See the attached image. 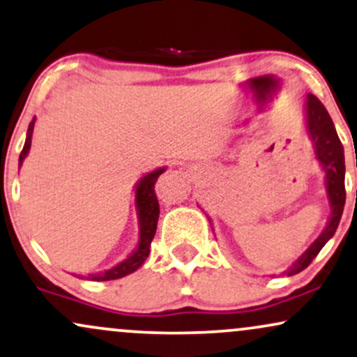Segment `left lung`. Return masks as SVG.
<instances>
[{"instance_id": "1", "label": "left lung", "mask_w": 357, "mask_h": 357, "mask_svg": "<svg viewBox=\"0 0 357 357\" xmlns=\"http://www.w3.org/2000/svg\"><path fill=\"white\" fill-rule=\"evenodd\" d=\"M305 128L307 135L312 142L314 157L324 172V183L326 194L329 199V219L328 224L319 237L312 242L307 249L304 250L297 261L292 264L289 269L284 272L286 275L299 274L314 261L317 254L321 252L326 242L336 232L339 220H341L342 211L346 204V188H344V149H342L341 140H339L336 128H334L333 120H331L328 110L316 96L309 93L305 98ZM211 222V219H208Z\"/></svg>"}]
</instances>
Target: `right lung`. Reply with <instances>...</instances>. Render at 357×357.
<instances>
[{
	"label": "right lung",
	"instance_id": "add662e5",
	"mask_svg": "<svg viewBox=\"0 0 357 357\" xmlns=\"http://www.w3.org/2000/svg\"><path fill=\"white\" fill-rule=\"evenodd\" d=\"M35 121L36 116L31 120V123H29L28 127L26 140H24V146L20 153V167L24 158H26L29 149H31V137L33 128H35ZM163 172H165V167L150 172V174L144 175V177L140 178V182L135 185V207L138 213V227H140L137 249L133 250L125 261L116 264L112 269L105 272H96V274H88L86 279L96 280V282H103V280H115L125 278V275L135 272L138 267L146 261V257H149L150 254V244H152L155 230H157L158 215H160V205H158L157 195H155V182H157V178L160 177ZM78 278L83 279L85 275H78Z\"/></svg>",
	"mask_w": 357,
	"mask_h": 357
}]
</instances>
